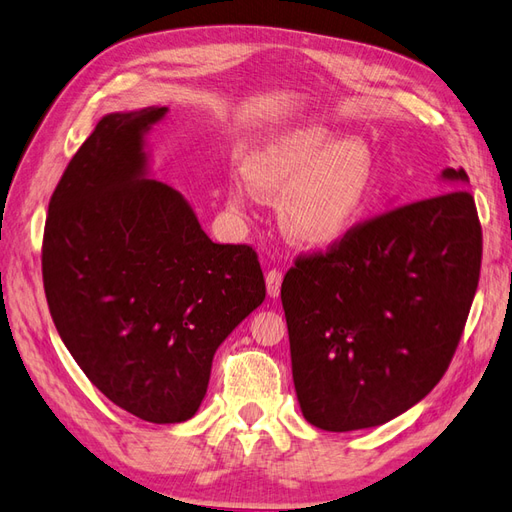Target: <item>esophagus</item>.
<instances>
[{
  "instance_id": "obj_1",
  "label": "esophagus",
  "mask_w": 512,
  "mask_h": 512,
  "mask_svg": "<svg viewBox=\"0 0 512 512\" xmlns=\"http://www.w3.org/2000/svg\"><path fill=\"white\" fill-rule=\"evenodd\" d=\"M265 282H267V295L269 297H280V286H282V271L280 269H271L267 276H265Z\"/></svg>"
}]
</instances>
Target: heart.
Returning a JSON list of instances; mask_svg holds the SVG:
<instances>
[{
  "label": "heart",
  "mask_w": 512,
  "mask_h": 512,
  "mask_svg": "<svg viewBox=\"0 0 512 512\" xmlns=\"http://www.w3.org/2000/svg\"><path fill=\"white\" fill-rule=\"evenodd\" d=\"M245 180L280 202V230L293 245L330 249L350 236L378 193L380 162L365 139L326 126H302L273 136L245 162ZM247 193L230 184L228 206L243 210Z\"/></svg>",
  "instance_id": "1"
}]
</instances>
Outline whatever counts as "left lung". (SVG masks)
Masks as SVG:
<instances>
[{"label":"left lung","instance_id":"obj_1","mask_svg":"<svg viewBox=\"0 0 512 512\" xmlns=\"http://www.w3.org/2000/svg\"><path fill=\"white\" fill-rule=\"evenodd\" d=\"M450 193L365 221L282 282L297 402L328 432L376 428L426 397L456 352L482 260L465 169Z\"/></svg>","mask_w":512,"mask_h":512}]
</instances>
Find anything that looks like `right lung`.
Masks as SVG:
<instances>
[{"label":"right lung","instance_id":"obj_1","mask_svg":"<svg viewBox=\"0 0 512 512\" xmlns=\"http://www.w3.org/2000/svg\"><path fill=\"white\" fill-rule=\"evenodd\" d=\"M167 106L110 112L49 199L43 284L62 343L112 404L191 419L217 347L265 299L249 245L208 239L182 193L149 176Z\"/></svg>","mask_w":512,"mask_h":512}]
</instances>
